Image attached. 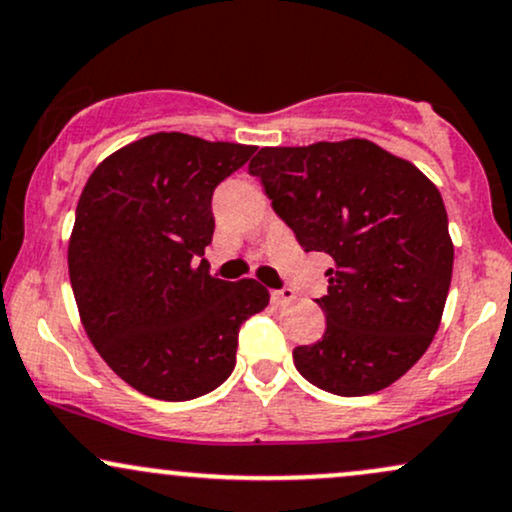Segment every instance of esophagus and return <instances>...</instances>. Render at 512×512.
Returning a JSON list of instances; mask_svg holds the SVG:
<instances>
[{
  "label": "esophagus",
  "mask_w": 512,
  "mask_h": 512,
  "mask_svg": "<svg viewBox=\"0 0 512 512\" xmlns=\"http://www.w3.org/2000/svg\"><path fill=\"white\" fill-rule=\"evenodd\" d=\"M291 301H296V291L289 289V286L272 291V303L274 305H286V303H291Z\"/></svg>",
  "instance_id": "1"
}]
</instances>
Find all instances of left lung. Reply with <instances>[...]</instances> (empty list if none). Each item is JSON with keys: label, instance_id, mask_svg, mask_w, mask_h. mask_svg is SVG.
<instances>
[{"label": "left lung", "instance_id": "8db88e82", "mask_svg": "<svg viewBox=\"0 0 512 512\" xmlns=\"http://www.w3.org/2000/svg\"><path fill=\"white\" fill-rule=\"evenodd\" d=\"M274 214L305 252H325L327 327L296 346L308 383L342 397L402 378L438 332L452 279V240L438 187L366 139L267 146L250 161Z\"/></svg>", "mask_w": 512, "mask_h": 512}]
</instances>
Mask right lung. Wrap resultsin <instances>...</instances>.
I'll return each instance as SVG.
<instances>
[{"instance_id":"right-lung-1","label":"right lung","mask_w":512,"mask_h":512,"mask_svg":"<svg viewBox=\"0 0 512 512\" xmlns=\"http://www.w3.org/2000/svg\"><path fill=\"white\" fill-rule=\"evenodd\" d=\"M255 146L158 132L91 173L69 240V279L88 339L134 390L187 402L226 383L238 332L267 308L255 279L209 274L211 195Z\"/></svg>"}]
</instances>
